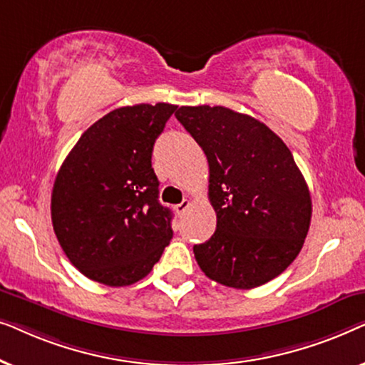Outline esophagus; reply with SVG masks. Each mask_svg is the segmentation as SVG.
Wrapping results in <instances>:
<instances>
[{
  "instance_id": "34e87169",
  "label": "esophagus",
  "mask_w": 365,
  "mask_h": 365,
  "mask_svg": "<svg viewBox=\"0 0 365 365\" xmlns=\"http://www.w3.org/2000/svg\"><path fill=\"white\" fill-rule=\"evenodd\" d=\"M191 206V202L187 201V199H184V201L181 202V204H178V206H174V209H176V212L179 214V216H181V214H184V211H186V209Z\"/></svg>"
}]
</instances>
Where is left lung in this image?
Masks as SVG:
<instances>
[{
  "label": "left lung",
  "instance_id": "1",
  "mask_svg": "<svg viewBox=\"0 0 365 365\" xmlns=\"http://www.w3.org/2000/svg\"><path fill=\"white\" fill-rule=\"evenodd\" d=\"M178 121L209 163L217 224L194 246L209 279L234 289L262 286L286 271L311 226V192L292 153L252 116L224 106H181Z\"/></svg>",
  "mask_w": 365,
  "mask_h": 365
}]
</instances>
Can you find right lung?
Masks as SVG:
<instances>
[{
	"label": "right lung",
	"mask_w": 365,
	"mask_h": 365,
	"mask_svg": "<svg viewBox=\"0 0 365 365\" xmlns=\"http://www.w3.org/2000/svg\"><path fill=\"white\" fill-rule=\"evenodd\" d=\"M178 106L118 108L98 119L59 168L53 229L79 272L111 287L146 277L173 239V212L159 202L154 143Z\"/></svg>",
	"instance_id": "right-lung-1"
}]
</instances>
